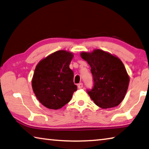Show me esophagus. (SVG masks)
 I'll list each match as a JSON object with an SVG mask.
<instances>
[{
  "instance_id": "obj_1",
  "label": "esophagus",
  "mask_w": 149,
  "mask_h": 149,
  "mask_svg": "<svg viewBox=\"0 0 149 149\" xmlns=\"http://www.w3.org/2000/svg\"><path fill=\"white\" fill-rule=\"evenodd\" d=\"M78 88H79V89H82V88H83L82 83H79V84H78Z\"/></svg>"
}]
</instances>
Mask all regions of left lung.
I'll return each instance as SVG.
<instances>
[{
    "instance_id": "left-lung-1",
    "label": "left lung",
    "mask_w": 149,
    "mask_h": 149,
    "mask_svg": "<svg viewBox=\"0 0 149 149\" xmlns=\"http://www.w3.org/2000/svg\"><path fill=\"white\" fill-rule=\"evenodd\" d=\"M80 56L91 67L93 86L92 90H87L91 99L102 109L118 106L124 100L130 82L123 63L100 49L91 53L82 52Z\"/></svg>"
}]
</instances>
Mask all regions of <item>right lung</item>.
Masks as SVG:
<instances>
[{"label": "right lung", "instance_id": "obj_1", "mask_svg": "<svg viewBox=\"0 0 149 149\" xmlns=\"http://www.w3.org/2000/svg\"><path fill=\"white\" fill-rule=\"evenodd\" d=\"M71 52L59 50L42 59L36 65L32 87L38 100L48 109H61L71 100L77 86L69 68Z\"/></svg>", "mask_w": 149, "mask_h": 149}]
</instances>
